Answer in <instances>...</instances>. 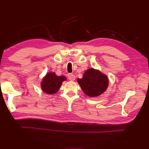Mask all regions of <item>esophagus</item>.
<instances>
[{"mask_svg":"<svg viewBox=\"0 0 149 149\" xmlns=\"http://www.w3.org/2000/svg\"><path fill=\"white\" fill-rule=\"evenodd\" d=\"M68 79L71 81H74L75 79V75L74 74H69L68 75Z\"/></svg>","mask_w":149,"mask_h":149,"instance_id":"esophagus-1","label":"esophagus"}]
</instances>
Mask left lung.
<instances>
[{"label":"left lung","mask_w":149,"mask_h":149,"mask_svg":"<svg viewBox=\"0 0 149 149\" xmlns=\"http://www.w3.org/2000/svg\"><path fill=\"white\" fill-rule=\"evenodd\" d=\"M83 92L90 97H96L105 92L109 85V79L99 70L93 68L85 71L83 78L77 79Z\"/></svg>","instance_id":"left-lung-1"}]
</instances>
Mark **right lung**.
Masks as SVG:
<instances>
[{"instance_id": "add662e5", "label": "right lung", "mask_w": 149, "mask_h": 149, "mask_svg": "<svg viewBox=\"0 0 149 149\" xmlns=\"http://www.w3.org/2000/svg\"><path fill=\"white\" fill-rule=\"evenodd\" d=\"M66 80L65 75L58 76L55 72H49L43 77L41 81L40 86L44 93L49 95L56 93L61 88L63 81Z\"/></svg>"}]
</instances>
